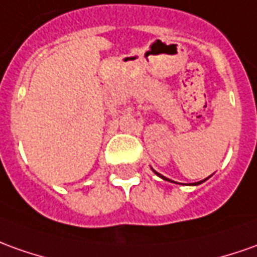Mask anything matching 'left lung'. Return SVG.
I'll return each instance as SVG.
<instances>
[{"mask_svg":"<svg viewBox=\"0 0 257 257\" xmlns=\"http://www.w3.org/2000/svg\"><path fill=\"white\" fill-rule=\"evenodd\" d=\"M152 171H154V169H152ZM154 173H157V175H158L159 178H162V179H165V180H169V179H168V178H165V176H162V175H159L158 172H155V171H154ZM169 182H171V180H169ZM203 182H204V180H201V182H197V183H196V185H200V183H203ZM175 183H176V182H175Z\"/></svg>","mask_w":257,"mask_h":257,"instance_id":"8db88e82","label":"left lung"}]
</instances>
